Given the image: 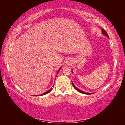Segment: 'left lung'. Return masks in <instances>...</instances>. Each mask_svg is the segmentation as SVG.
<instances>
[{
	"label": "left lung",
	"instance_id": "obj_1",
	"mask_svg": "<svg viewBox=\"0 0 125 125\" xmlns=\"http://www.w3.org/2000/svg\"><path fill=\"white\" fill-rule=\"evenodd\" d=\"M102 34H103V35H105L107 37H109V36H108V35H107V32H106L104 30L103 28L102 29ZM72 85H73V87H74V88L75 89L77 90L78 92H79L80 93H83V94H93V93H86V92H85L83 91V90H81L79 89H78L77 88L76 86H75V85H74V83H73L72 81Z\"/></svg>",
	"mask_w": 125,
	"mask_h": 125
}]
</instances>
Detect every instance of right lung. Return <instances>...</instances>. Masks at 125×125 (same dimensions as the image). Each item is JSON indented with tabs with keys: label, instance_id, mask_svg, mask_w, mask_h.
<instances>
[{
	"label": "right lung",
	"instance_id": "add662e5",
	"mask_svg": "<svg viewBox=\"0 0 125 125\" xmlns=\"http://www.w3.org/2000/svg\"><path fill=\"white\" fill-rule=\"evenodd\" d=\"M60 69H61V68H59V69L58 70V72H57V73H59V71H60ZM52 89V88H51V89H49V90H48V91H47L46 92H45V93H44L43 94H40V95H45V94H48V93H49V92H50L51 91V90ZM35 96H38V95H36Z\"/></svg>",
	"mask_w": 125,
	"mask_h": 125
}]
</instances>
